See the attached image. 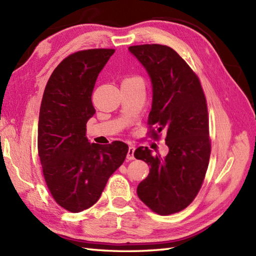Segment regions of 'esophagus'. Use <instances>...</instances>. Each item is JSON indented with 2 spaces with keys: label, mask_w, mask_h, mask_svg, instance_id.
<instances>
[{
  "label": "esophagus",
  "mask_w": 256,
  "mask_h": 256,
  "mask_svg": "<svg viewBox=\"0 0 256 256\" xmlns=\"http://www.w3.org/2000/svg\"><path fill=\"white\" fill-rule=\"evenodd\" d=\"M134 152H135V147L130 145L128 150V154H126V159L128 160H134Z\"/></svg>",
  "instance_id": "obj_1"
}]
</instances>
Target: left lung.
<instances>
[{
    "instance_id": "1",
    "label": "left lung",
    "mask_w": 256,
    "mask_h": 256,
    "mask_svg": "<svg viewBox=\"0 0 256 256\" xmlns=\"http://www.w3.org/2000/svg\"><path fill=\"white\" fill-rule=\"evenodd\" d=\"M128 50L152 78L149 133L156 140L159 133H164L168 147L163 158L152 156L147 147L135 150V158L150 166L137 194L156 214L178 213L198 194L208 166L211 140L206 95L198 76L173 48L142 44L130 46Z\"/></svg>"
}]
</instances>
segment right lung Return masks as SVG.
Instances as JSON below:
<instances>
[{"mask_svg": "<svg viewBox=\"0 0 256 256\" xmlns=\"http://www.w3.org/2000/svg\"><path fill=\"white\" fill-rule=\"evenodd\" d=\"M112 48L78 50L50 76L41 102L38 152L48 190L64 210L81 212L100 198L107 182L126 160L128 146L114 140L90 144L86 123L95 114L92 93Z\"/></svg>", "mask_w": 256, "mask_h": 256, "instance_id": "1", "label": "right lung"}]
</instances>
